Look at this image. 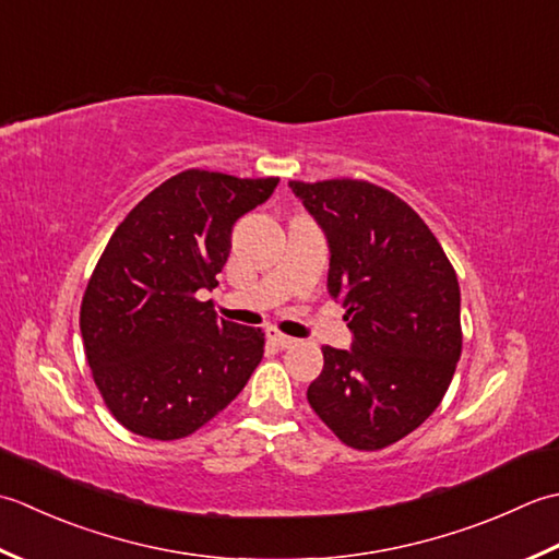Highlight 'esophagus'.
<instances>
[{
	"instance_id": "obj_1",
	"label": "esophagus",
	"mask_w": 559,
	"mask_h": 559,
	"mask_svg": "<svg viewBox=\"0 0 559 559\" xmlns=\"http://www.w3.org/2000/svg\"><path fill=\"white\" fill-rule=\"evenodd\" d=\"M267 340L272 345H277L280 349H287V347H292L296 340L294 337H289V335H284V333H280V330H270L267 333Z\"/></svg>"
}]
</instances>
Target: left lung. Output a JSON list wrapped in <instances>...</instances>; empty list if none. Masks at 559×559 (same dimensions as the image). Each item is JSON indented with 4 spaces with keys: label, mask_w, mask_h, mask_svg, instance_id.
Segmentation results:
<instances>
[{
    "label": "left lung",
    "mask_w": 559,
    "mask_h": 559,
    "mask_svg": "<svg viewBox=\"0 0 559 559\" xmlns=\"http://www.w3.org/2000/svg\"><path fill=\"white\" fill-rule=\"evenodd\" d=\"M294 195L323 226L328 292L343 301L352 349L323 347L309 403L357 451L415 431L447 395L461 359V289L437 236L407 202L359 178L304 183Z\"/></svg>",
    "instance_id": "1"
}]
</instances>
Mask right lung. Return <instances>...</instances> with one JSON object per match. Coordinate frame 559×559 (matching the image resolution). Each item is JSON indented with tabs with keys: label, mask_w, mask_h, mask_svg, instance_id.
I'll return each mask as SVG.
<instances>
[{
	"label": "right lung",
	"mask_w": 559,
	"mask_h": 559,
	"mask_svg": "<svg viewBox=\"0 0 559 559\" xmlns=\"http://www.w3.org/2000/svg\"><path fill=\"white\" fill-rule=\"evenodd\" d=\"M280 178L188 168L130 210L91 275L79 328L96 389L134 435L190 437L243 391L265 333L216 318L214 289L238 216Z\"/></svg>",
	"instance_id": "obj_1"
}]
</instances>
